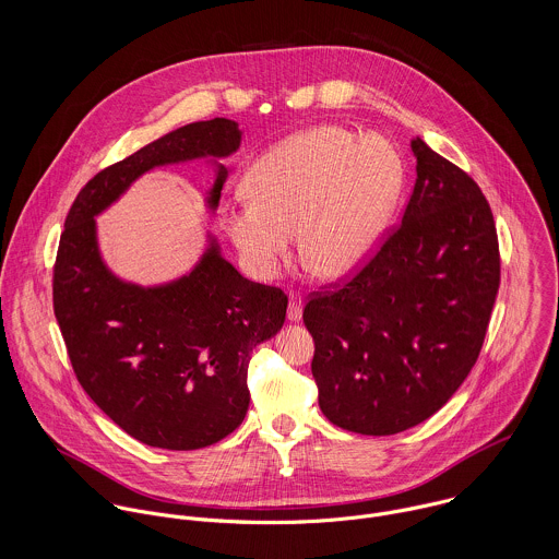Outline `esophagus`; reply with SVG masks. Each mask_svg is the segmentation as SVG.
<instances>
[{"mask_svg": "<svg viewBox=\"0 0 559 559\" xmlns=\"http://www.w3.org/2000/svg\"><path fill=\"white\" fill-rule=\"evenodd\" d=\"M304 314V304H301V297L297 293L290 295V301H288V320L290 322H299Z\"/></svg>", "mask_w": 559, "mask_h": 559, "instance_id": "1", "label": "esophagus"}]
</instances>
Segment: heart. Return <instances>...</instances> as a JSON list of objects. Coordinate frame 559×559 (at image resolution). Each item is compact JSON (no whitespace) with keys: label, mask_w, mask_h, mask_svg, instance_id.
<instances>
[{"label":"heart","mask_w":559,"mask_h":559,"mask_svg":"<svg viewBox=\"0 0 559 559\" xmlns=\"http://www.w3.org/2000/svg\"><path fill=\"white\" fill-rule=\"evenodd\" d=\"M396 148L322 124L260 155L245 178L249 200L226 206L222 226L242 264L273 280L301 235L304 266L326 282L353 275L379 247L402 189Z\"/></svg>","instance_id":"heart-1"}]
</instances>
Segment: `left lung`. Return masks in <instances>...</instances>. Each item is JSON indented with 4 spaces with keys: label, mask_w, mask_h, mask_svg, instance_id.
Listing matches in <instances>:
<instances>
[{
    "label": "left lung",
    "mask_w": 559,
    "mask_h": 559,
    "mask_svg": "<svg viewBox=\"0 0 559 559\" xmlns=\"http://www.w3.org/2000/svg\"><path fill=\"white\" fill-rule=\"evenodd\" d=\"M402 222L346 282L314 293L304 322L324 417L396 435L435 415L472 372L499 290V242L478 182L415 138Z\"/></svg>",
    "instance_id": "1"
}]
</instances>
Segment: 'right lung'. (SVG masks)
<instances>
[{
  "instance_id": "1",
  "label": "right lung",
  "mask_w": 559,
  "mask_h": 559,
  "mask_svg": "<svg viewBox=\"0 0 559 559\" xmlns=\"http://www.w3.org/2000/svg\"><path fill=\"white\" fill-rule=\"evenodd\" d=\"M239 146L235 120L180 127L87 180L64 222L53 310L73 370L105 415L153 448L200 450L239 428L251 350L282 329L288 297L242 277L213 237L187 275L148 288L124 282L100 258L94 217L153 167L206 157L215 211L228 178L217 159Z\"/></svg>"
}]
</instances>
